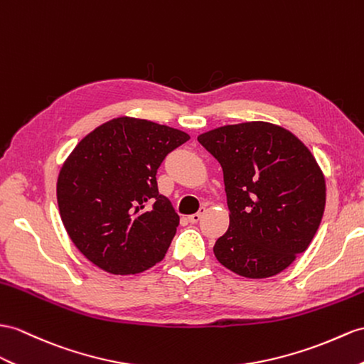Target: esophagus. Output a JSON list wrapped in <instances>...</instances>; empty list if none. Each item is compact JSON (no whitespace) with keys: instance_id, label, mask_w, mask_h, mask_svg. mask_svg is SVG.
I'll use <instances>...</instances> for the list:
<instances>
[{"instance_id":"1","label":"esophagus","mask_w":364,"mask_h":364,"mask_svg":"<svg viewBox=\"0 0 364 364\" xmlns=\"http://www.w3.org/2000/svg\"><path fill=\"white\" fill-rule=\"evenodd\" d=\"M202 213H203V211H198V213H194V215L188 216V220H190V223H191V224H196V223H199L200 218H202Z\"/></svg>"}]
</instances>
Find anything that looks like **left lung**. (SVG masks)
<instances>
[{"mask_svg":"<svg viewBox=\"0 0 364 364\" xmlns=\"http://www.w3.org/2000/svg\"><path fill=\"white\" fill-rule=\"evenodd\" d=\"M223 166L230 225L213 252L245 278L278 274L307 250L321 224L326 181L309 148L267 122L227 125L198 137Z\"/></svg>","mask_w":364,"mask_h":364,"instance_id":"1","label":"left lung"}]
</instances>
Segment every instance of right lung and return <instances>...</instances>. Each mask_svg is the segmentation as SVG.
<instances>
[{
	"mask_svg": "<svg viewBox=\"0 0 364 364\" xmlns=\"http://www.w3.org/2000/svg\"><path fill=\"white\" fill-rule=\"evenodd\" d=\"M190 139L159 123L117 117L78 141L57 181V202L70 241L112 274L140 273L164 259L179 225L159 194L164 159Z\"/></svg>",
	"mask_w": 364,
	"mask_h": 364,
	"instance_id": "add662e5",
	"label": "right lung"
}]
</instances>
